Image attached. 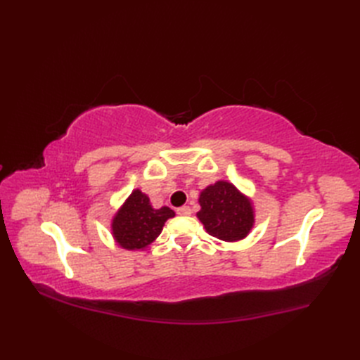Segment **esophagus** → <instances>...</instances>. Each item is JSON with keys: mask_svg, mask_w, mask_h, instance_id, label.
<instances>
[{"mask_svg": "<svg viewBox=\"0 0 360 360\" xmlns=\"http://www.w3.org/2000/svg\"><path fill=\"white\" fill-rule=\"evenodd\" d=\"M177 213L180 216H189L192 213V210H191L189 205H183V207H180V209H177Z\"/></svg>", "mask_w": 360, "mask_h": 360, "instance_id": "esophagus-1", "label": "esophagus"}]
</instances>
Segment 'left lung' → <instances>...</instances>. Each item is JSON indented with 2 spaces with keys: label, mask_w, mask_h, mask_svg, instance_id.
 <instances>
[{
  "label": "left lung",
  "mask_w": 360,
  "mask_h": 360,
  "mask_svg": "<svg viewBox=\"0 0 360 360\" xmlns=\"http://www.w3.org/2000/svg\"><path fill=\"white\" fill-rule=\"evenodd\" d=\"M198 219L210 236L224 242H238L252 230L255 213L252 201L233 183L216 181L200 193Z\"/></svg>",
  "instance_id": "obj_1"
}]
</instances>
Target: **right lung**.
Returning <instances> with one entry per match:
<instances>
[{"instance_id":"1","label":"right lung","mask_w":360,"mask_h":360,"mask_svg":"<svg viewBox=\"0 0 360 360\" xmlns=\"http://www.w3.org/2000/svg\"><path fill=\"white\" fill-rule=\"evenodd\" d=\"M174 216L176 213L169 207L153 209L147 195L135 189L112 217V237L123 249H146L156 240L163 225Z\"/></svg>"}]
</instances>
